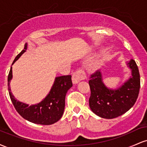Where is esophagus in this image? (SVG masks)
<instances>
[{"label":"esophagus","mask_w":147,"mask_h":147,"mask_svg":"<svg viewBox=\"0 0 147 147\" xmlns=\"http://www.w3.org/2000/svg\"><path fill=\"white\" fill-rule=\"evenodd\" d=\"M86 78V74L85 71L82 69H79V70H76L72 75V83L76 84L79 82H80L81 80H84Z\"/></svg>","instance_id":"obj_1"}]
</instances>
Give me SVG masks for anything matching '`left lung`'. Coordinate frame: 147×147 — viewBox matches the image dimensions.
Returning a JSON list of instances; mask_svg holds the SVG:
<instances>
[{"label":"left lung","instance_id":"left-lung-1","mask_svg":"<svg viewBox=\"0 0 147 147\" xmlns=\"http://www.w3.org/2000/svg\"><path fill=\"white\" fill-rule=\"evenodd\" d=\"M131 77L119 88L110 89L103 83L102 72L90 75L89 86L90 97L89 106L94 113L105 119H113L122 115L133 107L137 100L140 88V77L136 61L128 63Z\"/></svg>","mask_w":147,"mask_h":147}]
</instances>
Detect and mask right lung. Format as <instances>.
<instances>
[{"label": "right lung", "instance_id": "add662e5", "mask_svg": "<svg viewBox=\"0 0 147 147\" xmlns=\"http://www.w3.org/2000/svg\"><path fill=\"white\" fill-rule=\"evenodd\" d=\"M27 48L28 44L25 43L24 49L16 57L12 64L26 51ZM11 79L12 68L11 67L7 78L8 90L11 102L20 115L30 122L42 125H50L59 120L63 114L65 95L68 90L72 86L71 75L56 77L46 97L38 104L31 106L15 99L9 86Z\"/></svg>", "mask_w": 147, "mask_h": 147}]
</instances>
